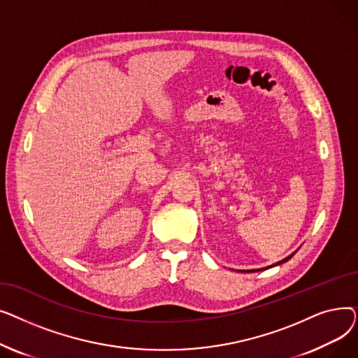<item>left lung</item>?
<instances>
[{
    "label": "left lung",
    "mask_w": 358,
    "mask_h": 358,
    "mask_svg": "<svg viewBox=\"0 0 358 358\" xmlns=\"http://www.w3.org/2000/svg\"><path fill=\"white\" fill-rule=\"evenodd\" d=\"M292 257H293V254H292V255H289V257H287V258H285V259H281V261H278V262H277V264H274V266H278V264H283V262L289 261V259H290ZM274 266H270V267H274Z\"/></svg>",
    "instance_id": "left-lung-1"
}]
</instances>
